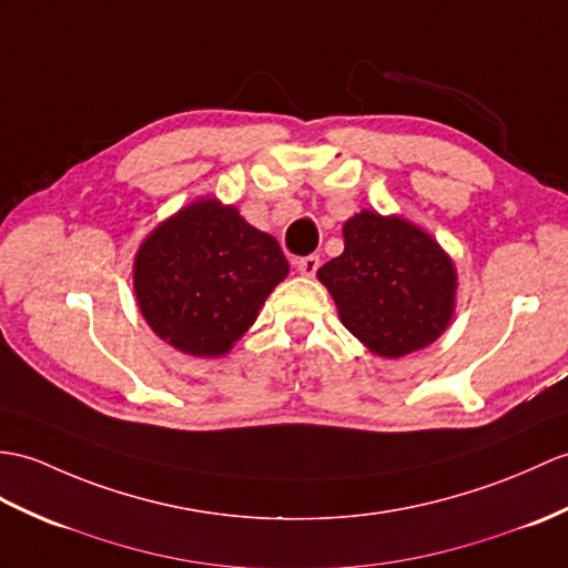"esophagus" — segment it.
<instances>
[{"label": "esophagus", "instance_id": "34e87169", "mask_svg": "<svg viewBox=\"0 0 568 568\" xmlns=\"http://www.w3.org/2000/svg\"><path fill=\"white\" fill-rule=\"evenodd\" d=\"M316 268H320V256H302L300 261H297V271L302 273V275H314L316 273Z\"/></svg>", "mask_w": 568, "mask_h": 568}]
</instances>
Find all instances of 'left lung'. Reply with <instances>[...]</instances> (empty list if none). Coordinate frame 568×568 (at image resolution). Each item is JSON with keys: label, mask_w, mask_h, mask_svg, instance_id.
Wrapping results in <instances>:
<instances>
[{"label": "left lung", "mask_w": 568, "mask_h": 568, "mask_svg": "<svg viewBox=\"0 0 568 568\" xmlns=\"http://www.w3.org/2000/svg\"><path fill=\"white\" fill-rule=\"evenodd\" d=\"M344 254L316 271L348 332L385 358L424 348L450 324L455 268L426 232L371 210L344 224Z\"/></svg>", "instance_id": "8db88e82"}]
</instances>
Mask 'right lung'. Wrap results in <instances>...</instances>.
<instances>
[{
    "label": "right lung",
    "mask_w": 568,
    "mask_h": 568,
    "mask_svg": "<svg viewBox=\"0 0 568 568\" xmlns=\"http://www.w3.org/2000/svg\"><path fill=\"white\" fill-rule=\"evenodd\" d=\"M271 234L232 205L197 201L160 224L135 256V295L144 320L174 348L227 353L287 275Z\"/></svg>",
    "instance_id": "right-lung-1"
}]
</instances>
